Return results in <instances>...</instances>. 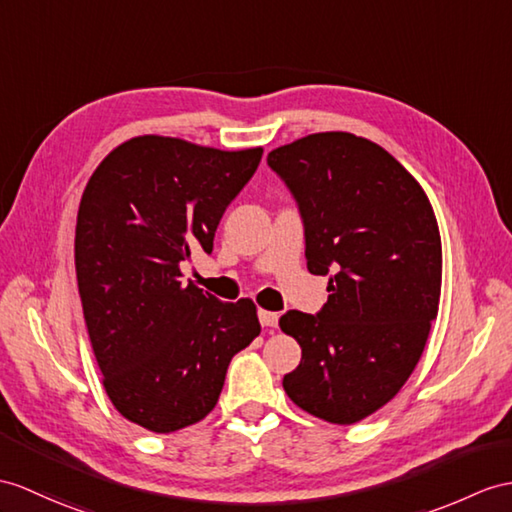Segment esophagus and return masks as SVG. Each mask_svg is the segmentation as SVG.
Segmentation results:
<instances>
[{
    "instance_id": "esophagus-1",
    "label": "esophagus",
    "mask_w": 512,
    "mask_h": 512,
    "mask_svg": "<svg viewBox=\"0 0 512 512\" xmlns=\"http://www.w3.org/2000/svg\"><path fill=\"white\" fill-rule=\"evenodd\" d=\"M258 319L265 328H276L280 321V313H273V310H258Z\"/></svg>"
}]
</instances>
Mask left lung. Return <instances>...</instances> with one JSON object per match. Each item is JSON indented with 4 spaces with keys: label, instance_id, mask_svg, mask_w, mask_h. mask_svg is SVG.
Returning a JSON list of instances; mask_svg holds the SVG:
<instances>
[{
    "label": "left lung",
    "instance_id": "1",
    "mask_svg": "<svg viewBox=\"0 0 512 512\" xmlns=\"http://www.w3.org/2000/svg\"><path fill=\"white\" fill-rule=\"evenodd\" d=\"M267 162L297 199L308 271L330 276L321 313L280 317L302 347L282 386L306 413L350 426L391 402L423 354L441 299L439 223L421 184L363 136L308 134Z\"/></svg>",
    "mask_w": 512,
    "mask_h": 512
}]
</instances>
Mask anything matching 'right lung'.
Here are the masks:
<instances>
[{"mask_svg": "<svg viewBox=\"0 0 512 512\" xmlns=\"http://www.w3.org/2000/svg\"><path fill=\"white\" fill-rule=\"evenodd\" d=\"M263 147L223 152L143 134L99 162L80 199L76 273L84 321L112 406L169 434L215 408L236 352L260 334L249 297L221 302L182 263L213 252L221 215Z\"/></svg>", "mask_w": 512, "mask_h": 512, "instance_id": "right-lung-1", "label": "right lung"}]
</instances>
